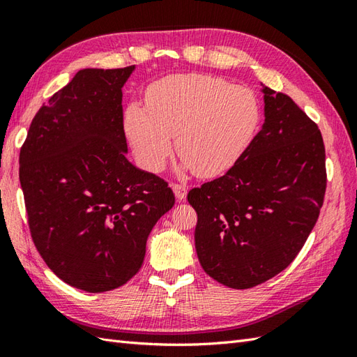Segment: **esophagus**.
I'll return each instance as SVG.
<instances>
[{"instance_id":"1","label":"esophagus","mask_w":357,"mask_h":357,"mask_svg":"<svg viewBox=\"0 0 357 357\" xmlns=\"http://www.w3.org/2000/svg\"><path fill=\"white\" fill-rule=\"evenodd\" d=\"M172 188H173L174 196H176L178 201H184V199H185V196H187V185L173 183V184H172Z\"/></svg>"}]
</instances>
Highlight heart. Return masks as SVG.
<instances>
[{
  "instance_id": "heart-1",
  "label": "heart",
  "mask_w": 357,
  "mask_h": 357,
  "mask_svg": "<svg viewBox=\"0 0 357 357\" xmlns=\"http://www.w3.org/2000/svg\"><path fill=\"white\" fill-rule=\"evenodd\" d=\"M146 104L132 102L124 127L139 164L161 172L176 151L198 176H216L238 161L261 121L253 90L208 75H173L153 82Z\"/></svg>"
}]
</instances>
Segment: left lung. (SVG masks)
I'll use <instances>...</instances> for the list:
<instances>
[{
    "label": "left lung",
    "instance_id": "8db88e82",
    "mask_svg": "<svg viewBox=\"0 0 357 357\" xmlns=\"http://www.w3.org/2000/svg\"><path fill=\"white\" fill-rule=\"evenodd\" d=\"M265 123L221 178L187 195L204 271L245 290L285 270L319 218L327 188L319 127L290 96L264 87Z\"/></svg>",
    "mask_w": 357,
    "mask_h": 357
}]
</instances>
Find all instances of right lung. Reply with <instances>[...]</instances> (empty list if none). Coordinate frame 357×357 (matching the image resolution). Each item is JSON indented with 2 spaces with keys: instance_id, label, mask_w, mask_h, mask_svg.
Here are the masks:
<instances>
[{
  "instance_id": "1",
  "label": "right lung",
  "mask_w": 357,
  "mask_h": 357,
  "mask_svg": "<svg viewBox=\"0 0 357 357\" xmlns=\"http://www.w3.org/2000/svg\"><path fill=\"white\" fill-rule=\"evenodd\" d=\"M135 66L84 69L36 112L20 151L33 244L66 284L110 291L139 271L169 184L127 161L123 86Z\"/></svg>"
}]
</instances>
